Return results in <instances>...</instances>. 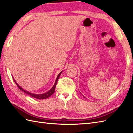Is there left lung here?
<instances>
[{"mask_svg":"<svg viewBox=\"0 0 133 133\" xmlns=\"http://www.w3.org/2000/svg\"><path fill=\"white\" fill-rule=\"evenodd\" d=\"M79 92H80V91H79ZM84 97V98H85V97Z\"/></svg>","mask_w":133,"mask_h":133,"instance_id":"1","label":"left lung"}]
</instances>
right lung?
I'll list each match as a JSON object with an SVG mask.
<instances>
[{
    "label": "right lung",
    "mask_w": 133,
    "mask_h": 133,
    "mask_svg": "<svg viewBox=\"0 0 133 133\" xmlns=\"http://www.w3.org/2000/svg\"><path fill=\"white\" fill-rule=\"evenodd\" d=\"M63 71H62L59 74H58V75L57 76V77H56V79L55 80V83L54 84V86H52V87L51 89L50 90H49L47 92H45V93H43V94H34V93H32V92H30L29 91H27V90H24V89L22 88V87L20 86L19 84L17 83V82H16V81L14 79V78L13 77V79H14V82H15V83H16V84L17 85V86L18 87V88L21 90L22 91H24L25 93H26V94H27L28 95H29L30 96H31L32 97H34L36 99H46L47 98H49V97H50L51 95H52L55 92V87H56V83H57V82H58V79L59 78V77H60L61 74H62V72Z\"/></svg>",
    "instance_id": "add662e5"
}]
</instances>
